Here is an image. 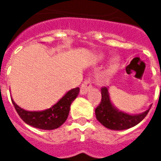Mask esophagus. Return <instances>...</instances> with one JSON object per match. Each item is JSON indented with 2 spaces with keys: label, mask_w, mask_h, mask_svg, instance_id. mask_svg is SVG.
<instances>
[{
  "label": "esophagus",
  "mask_w": 161,
  "mask_h": 161,
  "mask_svg": "<svg viewBox=\"0 0 161 161\" xmlns=\"http://www.w3.org/2000/svg\"><path fill=\"white\" fill-rule=\"evenodd\" d=\"M92 88V82H91V78H89L86 81H84V83L82 84L80 88V94L81 95H86L88 93V91L91 90Z\"/></svg>",
  "instance_id": "obj_1"
}]
</instances>
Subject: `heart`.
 I'll use <instances>...</instances> for the list:
<instances>
[{
    "instance_id": "obj_1",
    "label": "heart",
    "mask_w": 161,
    "mask_h": 161,
    "mask_svg": "<svg viewBox=\"0 0 161 161\" xmlns=\"http://www.w3.org/2000/svg\"><path fill=\"white\" fill-rule=\"evenodd\" d=\"M103 56H101V58ZM119 67V59L118 58L114 57L112 58L111 59L109 60V62L108 64V66H107V72L108 73H114L115 70L118 69Z\"/></svg>"
}]
</instances>
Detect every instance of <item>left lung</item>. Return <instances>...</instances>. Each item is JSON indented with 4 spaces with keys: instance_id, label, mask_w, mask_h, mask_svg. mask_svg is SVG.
Wrapping results in <instances>:
<instances>
[{
    "instance_id": "left-lung-1",
    "label": "left lung",
    "mask_w": 161,
    "mask_h": 161,
    "mask_svg": "<svg viewBox=\"0 0 161 161\" xmlns=\"http://www.w3.org/2000/svg\"><path fill=\"white\" fill-rule=\"evenodd\" d=\"M101 103L95 110L97 121L105 128L111 130H124L140 123L147 115L148 109L141 114H128L119 110L112 103L108 93V88L103 87L101 90Z\"/></svg>"
}]
</instances>
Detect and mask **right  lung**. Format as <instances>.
<instances>
[{"mask_svg": "<svg viewBox=\"0 0 161 161\" xmlns=\"http://www.w3.org/2000/svg\"><path fill=\"white\" fill-rule=\"evenodd\" d=\"M78 93V87L70 90L51 108L41 111H28L16 104L13 98L11 100L19 117L26 124L44 130H53L59 128L66 121L70 104L77 98Z\"/></svg>", "mask_w": 161, "mask_h": 161, "instance_id": "right-lung-1", "label": "right lung"}]
</instances>
